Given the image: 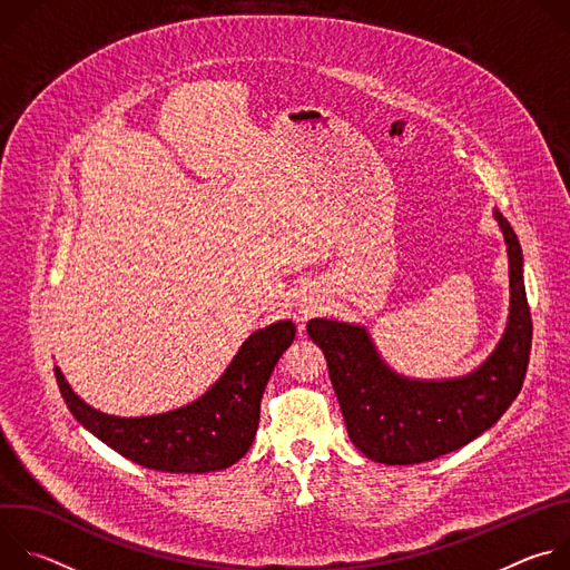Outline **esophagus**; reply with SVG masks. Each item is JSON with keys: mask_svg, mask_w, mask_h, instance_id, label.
Instances as JSON below:
<instances>
[{"mask_svg": "<svg viewBox=\"0 0 570 570\" xmlns=\"http://www.w3.org/2000/svg\"><path fill=\"white\" fill-rule=\"evenodd\" d=\"M304 315H308V308H306V311H304Z\"/></svg>", "mask_w": 570, "mask_h": 570, "instance_id": "1", "label": "esophagus"}]
</instances>
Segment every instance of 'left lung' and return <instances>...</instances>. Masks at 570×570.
Here are the masks:
<instances>
[{
  "mask_svg": "<svg viewBox=\"0 0 570 570\" xmlns=\"http://www.w3.org/2000/svg\"><path fill=\"white\" fill-rule=\"evenodd\" d=\"M508 240L512 308L508 332L473 374L455 381H409L392 374L363 327L311 320L306 332L327 358L352 442L374 462L420 464L462 449L492 429L519 396L532 347V315L521 246L497 212Z\"/></svg>",
  "mask_w": 570,
  "mask_h": 570,
  "instance_id": "obj_1",
  "label": "left lung"
}]
</instances>
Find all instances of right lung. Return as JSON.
<instances>
[{
  "label": "right lung",
  "instance_id": "add662e5",
  "mask_svg": "<svg viewBox=\"0 0 570 570\" xmlns=\"http://www.w3.org/2000/svg\"><path fill=\"white\" fill-rule=\"evenodd\" d=\"M295 338L291 320L255 332L234 356L220 381L185 409L153 417H112L80 401L53 367L71 415L124 458L155 471H218L253 446L266 383Z\"/></svg>",
  "mask_w": 570,
  "mask_h": 570
}]
</instances>
